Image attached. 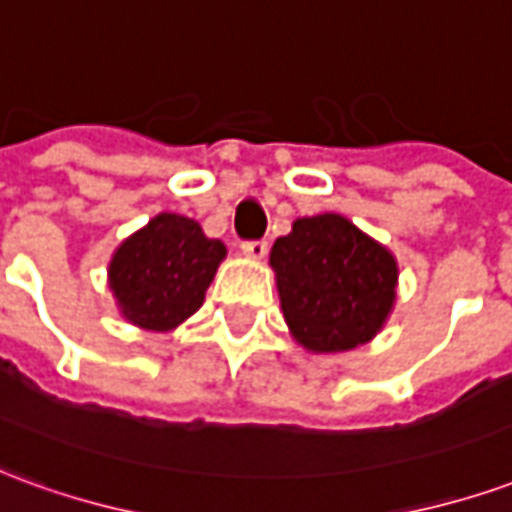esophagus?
Masks as SVG:
<instances>
[{
    "label": "esophagus",
    "mask_w": 512,
    "mask_h": 512,
    "mask_svg": "<svg viewBox=\"0 0 512 512\" xmlns=\"http://www.w3.org/2000/svg\"><path fill=\"white\" fill-rule=\"evenodd\" d=\"M241 252L246 257H252V260H263L268 255V241H244Z\"/></svg>",
    "instance_id": "obj_1"
}]
</instances>
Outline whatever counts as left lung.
Segmentation results:
<instances>
[{"label": "left lung", "mask_w": 512, "mask_h": 512, "mask_svg": "<svg viewBox=\"0 0 512 512\" xmlns=\"http://www.w3.org/2000/svg\"><path fill=\"white\" fill-rule=\"evenodd\" d=\"M271 268L290 334L315 354L370 343L395 304V255L340 213L296 219Z\"/></svg>", "instance_id": "obj_1"}]
</instances>
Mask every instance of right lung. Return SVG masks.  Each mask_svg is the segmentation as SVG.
<instances>
[{"label":"right lung","instance_id":"right-lung-1","mask_svg":"<svg viewBox=\"0 0 512 512\" xmlns=\"http://www.w3.org/2000/svg\"><path fill=\"white\" fill-rule=\"evenodd\" d=\"M227 255L219 238L180 213H158L117 246L109 288L128 323L169 332L200 310L205 290Z\"/></svg>","mask_w":512,"mask_h":512}]
</instances>
